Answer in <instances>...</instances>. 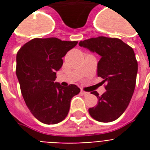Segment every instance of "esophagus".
Wrapping results in <instances>:
<instances>
[{"label": "esophagus", "mask_w": 150, "mask_h": 150, "mask_svg": "<svg viewBox=\"0 0 150 150\" xmlns=\"http://www.w3.org/2000/svg\"><path fill=\"white\" fill-rule=\"evenodd\" d=\"M81 93H82V95H84V96H89V93H88V92H85L83 91V90L81 91Z\"/></svg>", "instance_id": "obj_1"}]
</instances>
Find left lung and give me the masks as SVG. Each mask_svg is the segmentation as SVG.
Here are the masks:
<instances>
[{
    "mask_svg": "<svg viewBox=\"0 0 150 150\" xmlns=\"http://www.w3.org/2000/svg\"><path fill=\"white\" fill-rule=\"evenodd\" d=\"M79 44L100 55L97 75L103 79V83H107L103 95L91 93L98 103L89 108V114L100 122L115 121L128 107L135 90L138 62L134 50L120 39L105 36L85 40Z\"/></svg>",
    "mask_w": 150,
    "mask_h": 150,
    "instance_id": "8db88e82",
    "label": "left lung"
}]
</instances>
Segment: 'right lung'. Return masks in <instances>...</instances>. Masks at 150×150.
Wrapping results in <instances>:
<instances>
[{
    "instance_id": "obj_1",
    "label": "right lung",
    "mask_w": 150,
    "mask_h": 150,
    "mask_svg": "<svg viewBox=\"0 0 150 150\" xmlns=\"http://www.w3.org/2000/svg\"><path fill=\"white\" fill-rule=\"evenodd\" d=\"M78 41H62L55 37L35 38L17 53L16 75L25 104L32 114L43 124L54 125L65 118L71 100L79 93L75 85L61 86L54 82L62 57Z\"/></svg>"
}]
</instances>
